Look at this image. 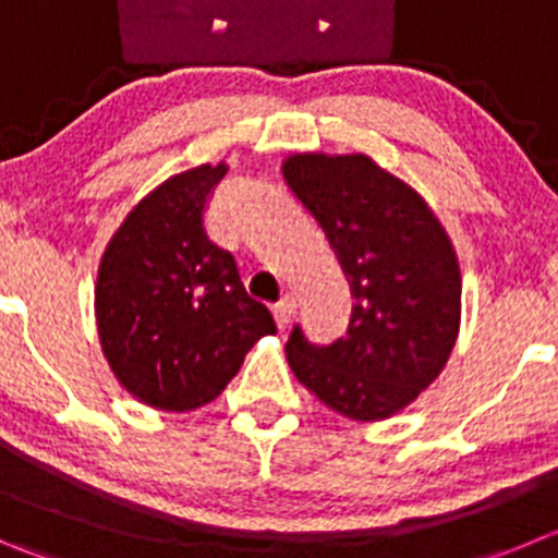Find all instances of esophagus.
<instances>
[{"label":"esophagus","mask_w":558,"mask_h":558,"mask_svg":"<svg viewBox=\"0 0 558 558\" xmlns=\"http://www.w3.org/2000/svg\"><path fill=\"white\" fill-rule=\"evenodd\" d=\"M272 314H275V322H278V327H289L291 319H294V314H296L294 294H286L283 300H280V303L275 305Z\"/></svg>","instance_id":"esophagus-1"}]
</instances>
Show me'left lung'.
I'll list each match as a JSON object with an SVG mask.
<instances>
[{
	"label": "left lung",
	"mask_w": 558,
	"mask_h": 558,
	"mask_svg": "<svg viewBox=\"0 0 558 558\" xmlns=\"http://www.w3.org/2000/svg\"><path fill=\"white\" fill-rule=\"evenodd\" d=\"M280 170L355 300L347 336L330 347L291 330V372L343 418L402 413L444 372L460 336L462 275L449 233L413 186L366 154H291Z\"/></svg>",
	"instance_id": "1"
}]
</instances>
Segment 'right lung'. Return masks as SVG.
Instances as JSON below:
<instances>
[{
	"label": "right lung",
	"mask_w": 558,
	"mask_h": 558,
	"mask_svg": "<svg viewBox=\"0 0 558 558\" xmlns=\"http://www.w3.org/2000/svg\"><path fill=\"white\" fill-rule=\"evenodd\" d=\"M226 161L197 165L150 190L98 264L96 325L118 383L143 404L190 413L215 402L244 355L272 336L228 250L208 242L203 208Z\"/></svg>",
	"instance_id": "obj_1"
}]
</instances>
